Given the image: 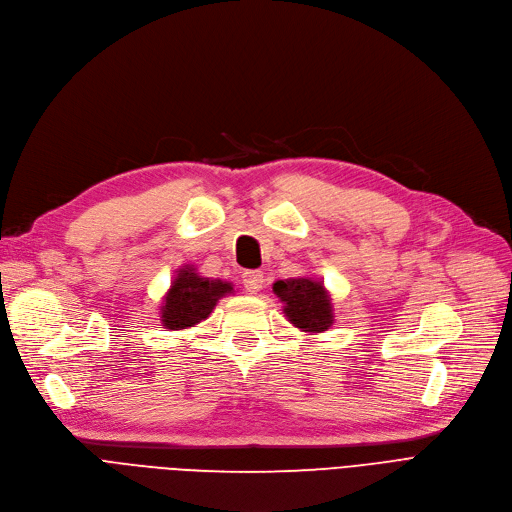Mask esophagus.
<instances>
[{"instance_id":"esophagus-1","label":"esophagus","mask_w":512,"mask_h":512,"mask_svg":"<svg viewBox=\"0 0 512 512\" xmlns=\"http://www.w3.org/2000/svg\"><path fill=\"white\" fill-rule=\"evenodd\" d=\"M262 283H264L262 271H245L243 273V288L250 294H258L262 290Z\"/></svg>"}]
</instances>
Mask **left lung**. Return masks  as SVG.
I'll use <instances>...</instances> for the list:
<instances>
[{"label":"left lung","instance_id":"1","mask_svg":"<svg viewBox=\"0 0 512 512\" xmlns=\"http://www.w3.org/2000/svg\"><path fill=\"white\" fill-rule=\"evenodd\" d=\"M273 294L283 304L281 311L285 319L306 336L323 334L336 321L332 294L315 275L277 279Z\"/></svg>","mask_w":512,"mask_h":512}]
</instances>
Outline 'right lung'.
Instances as JSON below:
<instances>
[{"label":"right lung","mask_w":512,"mask_h":512,"mask_svg":"<svg viewBox=\"0 0 512 512\" xmlns=\"http://www.w3.org/2000/svg\"><path fill=\"white\" fill-rule=\"evenodd\" d=\"M233 294L231 281L203 277L195 264L187 262L176 269L168 292L161 298L159 321L170 332L191 330L212 315L218 300Z\"/></svg>","instance_id":"obj_1"}]
</instances>
